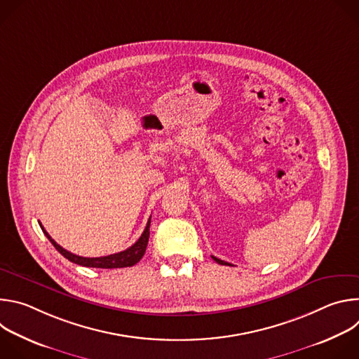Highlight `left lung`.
I'll return each mask as SVG.
<instances>
[{
    "instance_id": "obj_1",
    "label": "left lung",
    "mask_w": 359,
    "mask_h": 359,
    "mask_svg": "<svg viewBox=\"0 0 359 359\" xmlns=\"http://www.w3.org/2000/svg\"><path fill=\"white\" fill-rule=\"evenodd\" d=\"M212 259L216 262V263H219V264H222V266H227L229 263H226V262H223V260H220V259H217V257H215V255H212Z\"/></svg>"
}]
</instances>
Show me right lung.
Listing matches in <instances>:
<instances>
[{
	"label": "right lung",
	"mask_w": 359,
	"mask_h": 359,
	"mask_svg": "<svg viewBox=\"0 0 359 359\" xmlns=\"http://www.w3.org/2000/svg\"><path fill=\"white\" fill-rule=\"evenodd\" d=\"M39 226H41L43 234L46 236V238L50 243H53V245L69 262H72L75 264H79V266H83V267H93V269H123V267L135 266L143 257V254H144L146 247H147V241H149L150 219L147 220L144 231L142 233L139 240L132 247H129V248H126L121 252H116V254L105 255V257H81V255L69 252L68 250H65L60 244H57L55 240L50 238V236L46 233V230L42 227L41 223H39Z\"/></svg>",
	"instance_id": "add662e5"
}]
</instances>
